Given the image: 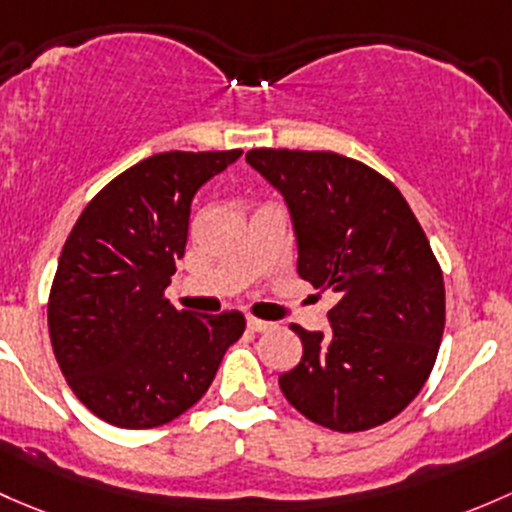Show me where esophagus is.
I'll use <instances>...</instances> for the list:
<instances>
[{
    "label": "esophagus",
    "mask_w": 512,
    "mask_h": 512,
    "mask_svg": "<svg viewBox=\"0 0 512 512\" xmlns=\"http://www.w3.org/2000/svg\"><path fill=\"white\" fill-rule=\"evenodd\" d=\"M274 324L272 321H265V319H255V316H247V328H250V331H257V333H262V331H270Z\"/></svg>",
    "instance_id": "1"
}]
</instances>
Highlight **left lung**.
I'll return each instance as SVG.
<instances>
[{
  "instance_id": "left-lung-1",
  "label": "left lung",
  "mask_w": 512,
  "mask_h": 512,
  "mask_svg": "<svg viewBox=\"0 0 512 512\" xmlns=\"http://www.w3.org/2000/svg\"><path fill=\"white\" fill-rule=\"evenodd\" d=\"M245 159L287 201L299 277L338 294L326 333L292 324L304 355L279 375L284 397L333 432L390 422L427 383L444 333V277L422 225L363 161L299 149Z\"/></svg>"
}]
</instances>
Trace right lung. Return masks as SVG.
Returning <instances> with one entry per match:
<instances>
[{
	"label": "right lung",
	"instance_id": "obj_1",
	"mask_svg": "<svg viewBox=\"0 0 512 512\" xmlns=\"http://www.w3.org/2000/svg\"><path fill=\"white\" fill-rule=\"evenodd\" d=\"M240 154H154L112 179L73 225L48 294V333L63 378L95 417L122 429L171 422L206 395L245 331L240 311L196 316L164 297L193 196Z\"/></svg>",
	"mask_w": 512,
	"mask_h": 512
}]
</instances>
